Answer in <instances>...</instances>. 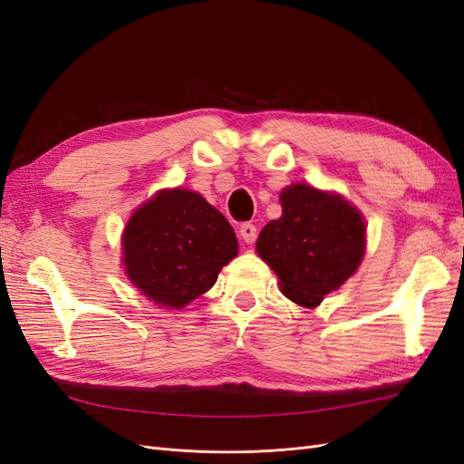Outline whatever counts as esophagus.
Masks as SVG:
<instances>
[{
    "label": "esophagus",
    "mask_w": 464,
    "mask_h": 464,
    "mask_svg": "<svg viewBox=\"0 0 464 464\" xmlns=\"http://www.w3.org/2000/svg\"><path fill=\"white\" fill-rule=\"evenodd\" d=\"M240 236H242V240L246 244H254L256 237H257V227H256V224H251V222H244L240 227Z\"/></svg>",
    "instance_id": "34e87169"
}]
</instances>
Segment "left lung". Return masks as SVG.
<instances>
[{
    "label": "left lung",
    "instance_id": "1",
    "mask_svg": "<svg viewBox=\"0 0 464 464\" xmlns=\"http://www.w3.org/2000/svg\"><path fill=\"white\" fill-rule=\"evenodd\" d=\"M280 205L283 217L261 230L257 254L292 302L315 307L358 269L366 227L353 205L312 186L286 188Z\"/></svg>",
    "mask_w": 464,
    "mask_h": 464
}]
</instances>
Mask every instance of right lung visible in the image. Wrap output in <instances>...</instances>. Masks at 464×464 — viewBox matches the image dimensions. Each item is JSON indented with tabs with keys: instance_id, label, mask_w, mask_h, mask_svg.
I'll return each instance as SVG.
<instances>
[{
	"instance_id": "obj_1",
	"label": "right lung",
	"mask_w": 464,
	"mask_h": 464,
	"mask_svg": "<svg viewBox=\"0 0 464 464\" xmlns=\"http://www.w3.org/2000/svg\"><path fill=\"white\" fill-rule=\"evenodd\" d=\"M237 254V240L199 193L160 191L130 218L123 263L131 283L166 307H184L213 288L220 269Z\"/></svg>"
}]
</instances>
